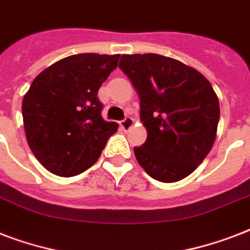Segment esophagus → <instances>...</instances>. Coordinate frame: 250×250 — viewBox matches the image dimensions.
<instances>
[{
  "mask_svg": "<svg viewBox=\"0 0 250 250\" xmlns=\"http://www.w3.org/2000/svg\"><path fill=\"white\" fill-rule=\"evenodd\" d=\"M132 125H133V119L131 117H125V119L121 122V127L125 129V131H127V129L131 128Z\"/></svg>",
  "mask_w": 250,
  "mask_h": 250,
  "instance_id": "34e87169",
  "label": "esophagus"
}]
</instances>
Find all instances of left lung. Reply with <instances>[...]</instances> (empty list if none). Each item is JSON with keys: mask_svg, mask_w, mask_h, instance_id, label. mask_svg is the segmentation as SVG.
<instances>
[{"mask_svg": "<svg viewBox=\"0 0 250 250\" xmlns=\"http://www.w3.org/2000/svg\"><path fill=\"white\" fill-rule=\"evenodd\" d=\"M119 68L140 96V117L148 137L135 146L137 162L162 183L192 174L213 148L219 101L197 70L160 54H125Z\"/></svg>", "mask_w": 250, "mask_h": 250, "instance_id": "left-lung-1", "label": "left lung"}]
</instances>
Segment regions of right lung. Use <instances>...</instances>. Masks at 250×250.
I'll list each match as a JSON object with an SVG mask.
<instances>
[{"instance_id": "obj_1", "label": "right lung", "mask_w": 250, "mask_h": 250, "mask_svg": "<svg viewBox=\"0 0 250 250\" xmlns=\"http://www.w3.org/2000/svg\"><path fill=\"white\" fill-rule=\"evenodd\" d=\"M119 54L82 53L39 74L21 104L25 136L39 162L58 176H75L101 156L115 122L101 115L97 93Z\"/></svg>"}]
</instances>
